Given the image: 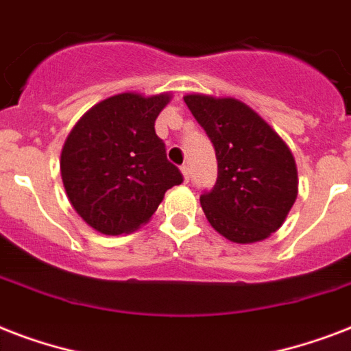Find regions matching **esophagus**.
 Here are the masks:
<instances>
[{
  "instance_id": "1",
  "label": "esophagus",
  "mask_w": 351,
  "mask_h": 351,
  "mask_svg": "<svg viewBox=\"0 0 351 351\" xmlns=\"http://www.w3.org/2000/svg\"><path fill=\"white\" fill-rule=\"evenodd\" d=\"M180 171H182V175H184V180L189 182V178H191V171H189V165H182Z\"/></svg>"
}]
</instances>
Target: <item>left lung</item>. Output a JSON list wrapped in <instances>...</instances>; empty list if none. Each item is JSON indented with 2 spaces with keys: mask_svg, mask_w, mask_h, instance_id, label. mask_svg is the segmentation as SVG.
Returning <instances> with one entry per match:
<instances>
[{
  "mask_svg": "<svg viewBox=\"0 0 351 351\" xmlns=\"http://www.w3.org/2000/svg\"><path fill=\"white\" fill-rule=\"evenodd\" d=\"M219 162L211 191L200 197L206 219L237 244L267 239L297 198V165L284 140L251 107L234 98L184 96Z\"/></svg>",
  "mask_w": 351,
  "mask_h": 351,
  "instance_id": "left-lung-1",
  "label": "left lung"
}]
</instances>
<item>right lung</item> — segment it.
Wrapping results in <instances>:
<instances>
[{
	"instance_id": "right-lung-1",
	"label": "right lung",
	"mask_w": 351,
	"mask_h": 351,
	"mask_svg": "<svg viewBox=\"0 0 351 351\" xmlns=\"http://www.w3.org/2000/svg\"><path fill=\"white\" fill-rule=\"evenodd\" d=\"M171 95L123 93L96 104L65 140L62 180L76 213L104 234L145 224L164 195L184 180L167 160L154 120Z\"/></svg>"
}]
</instances>
